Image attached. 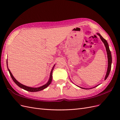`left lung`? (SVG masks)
Wrapping results in <instances>:
<instances>
[{
  "label": "left lung",
  "mask_w": 120,
  "mask_h": 120,
  "mask_svg": "<svg viewBox=\"0 0 120 120\" xmlns=\"http://www.w3.org/2000/svg\"><path fill=\"white\" fill-rule=\"evenodd\" d=\"M99 36L101 39V41L103 42V43H104V45L106 47V51H107V56H108V69H107V73H106V75L105 76V80H106V79H107V78L108 77L109 75L110 74V72L111 71V64H112V55H111V51L109 49V45H108V43L107 41L105 39H104L101 36V34L99 33H97V34ZM79 88H81L82 89H86V88H82V87L80 86H79ZM95 88V87H94Z\"/></svg>",
  "instance_id": "8db88e82"
}]
</instances>
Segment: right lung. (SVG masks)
I'll list each match as a JSON object with an SVG mask.
<instances>
[{
    "mask_svg": "<svg viewBox=\"0 0 120 120\" xmlns=\"http://www.w3.org/2000/svg\"><path fill=\"white\" fill-rule=\"evenodd\" d=\"M6 64H7V67H8V70L9 71V72L10 74V75L11 76V77L12 79H13V81H14V82H15L16 84L19 86L20 88H22L25 90H27V91H28V92H38V91H40V90H41L43 89H45L46 88H47L50 84V83H51L52 82V71H53V68L54 67V66H55V64L54 65V66L53 67V68H52V71L51 72H50V77H49V80L48 81V82H47L46 84L44 85L43 86H40V87H38V88H31V87H30V86H24L22 84H21V83H20V82H18L16 79L14 78V77L13 76L12 74H11V72H10V70H9V68H8V60H6Z\"/></svg>",
    "mask_w": 120,
    "mask_h": 120,
    "instance_id": "right-lung-1",
    "label": "right lung"
}]
</instances>
